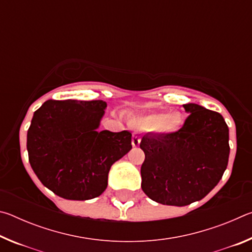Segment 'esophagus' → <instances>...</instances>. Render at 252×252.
Here are the masks:
<instances>
[{
	"label": "esophagus",
	"mask_w": 252,
	"mask_h": 252,
	"mask_svg": "<svg viewBox=\"0 0 252 252\" xmlns=\"http://www.w3.org/2000/svg\"><path fill=\"white\" fill-rule=\"evenodd\" d=\"M140 141H141V138H140V135L138 132H134L133 135H132V146L134 148L138 147L140 144Z\"/></svg>",
	"instance_id": "obj_1"
}]
</instances>
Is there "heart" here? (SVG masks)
<instances>
[{"instance_id":"heart-1","label":"heart","mask_w":252,"mask_h":252,"mask_svg":"<svg viewBox=\"0 0 252 252\" xmlns=\"http://www.w3.org/2000/svg\"><path fill=\"white\" fill-rule=\"evenodd\" d=\"M179 116L170 112H158L148 114L139 119V125L148 130H170L179 123Z\"/></svg>"}]
</instances>
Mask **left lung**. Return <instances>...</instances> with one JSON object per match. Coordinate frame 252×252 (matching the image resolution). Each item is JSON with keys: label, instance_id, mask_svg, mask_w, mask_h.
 Wrapping results in <instances>:
<instances>
[{"label": "left lung", "instance_id": "1", "mask_svg": "<svg viewBox=\"0 0 252 252\" xmlns=\"http://www.w3.org/2000/svg\"><path fill=\"white\" fill-rule=\"evenodd\" d=\"M180 130L144 134L140 143L146 159L141 188L153 201L183 207L210 192L227 169L229 129L223 117L195 103Z\"/></svg>", "mask_w": 252, "mask_h": 252}]
</instances>
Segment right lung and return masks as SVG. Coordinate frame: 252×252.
Listing matches in <instances>:
<instances>
[{
  "instance_id": "add662e5",
  "label": "right lung",
  "mask_w": 252,
  "mask_h": 252,
  "mask_svg": "<svg viewBox=\"0 0 252 252\" xmlns=\"http://www.w3.org/2000/svg\"><path fill=\"white\" fill-rule=\"evenodd\" d=\"M102 100H48L28 130L29 161L48 189L67 200L99 197L111 165L132 149L129 131H96Z\"/></svg>"
}]
</instances>
